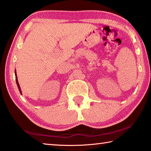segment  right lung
<instances>
[{
	"mask_svg": "<svg viewBox=\"0 0 151 151\" xmlns=\"http://www.w3.org/2000/svg\"><path fill=\"white\" fill-rule=\"evenodd\" d=\"M15 75H16V84H17V86H18V88L19 89V91H20V94H22V90H21V88L20 87V85H19V83H18V78H17V76H16V71L15 70Z\"/></svg>",
	"mask_w": 151,
	"mask_h": 151,
	"instance_id": "1",
	"label": "right lung"
}]
</instances>
